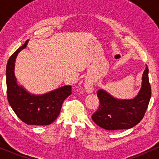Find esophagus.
Here are the masks:
<instances>
[{
  "label": "esophagus",
  "instance_id": "34e87169",
  "mask_svg": "<svg viewBox=\"0 0 159 159\" xmlns=\"http://www.w3.org/2000/svg\"><path fill=\"white\" fill-rule=\"evenodd\" d=\"M84 87L87 93H92V91H93V82L90 79H86L85 81Z\"/></svg>",
  "mask_w": 159,
  "mask_h": 159
}]
</instances>
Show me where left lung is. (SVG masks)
Wrapping results in <instances>:
<instances>
[{
    "label": "left lung",
    "mask_w": 159,
    "mask_h": 159,
    "mask_svg": "<svg viewBox=\"0 0 159 159\" xmlns=\"http://www.w3.org/2000/svg\"><path fill=\"white\" fill-rule=\"evenodd\" d=\"M97 96L100 101L99 108L92 116L95 124L108 131L134 127L143 117L151 98L147 65L142 75L141 88L134 98H116L102 89L98 91Z\"/></svg>",
    "instance_id": "1"
}]
</instances>
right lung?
Instances as JSON below:
<instances>
[{
  "instance_id": "1",
  "label": "right lung",
  "mask_w": 159,
  "mask_h": 159,
  "mask_svg": "<svg viewBox=\"0 0 159 159\" xmlns=\"http://www.w3.org/2000/svg\"><path fill=\"white\" fill-rule=\"evenodd\" d=\"M28 40L9 58L6 68L7 98L13 111L23 122L31 125H48L59 115L64 101L70 95V85H64L42 94H34L18 84L15 65L18 54L25 49Z\"/></svg>"
}]
</instances>
